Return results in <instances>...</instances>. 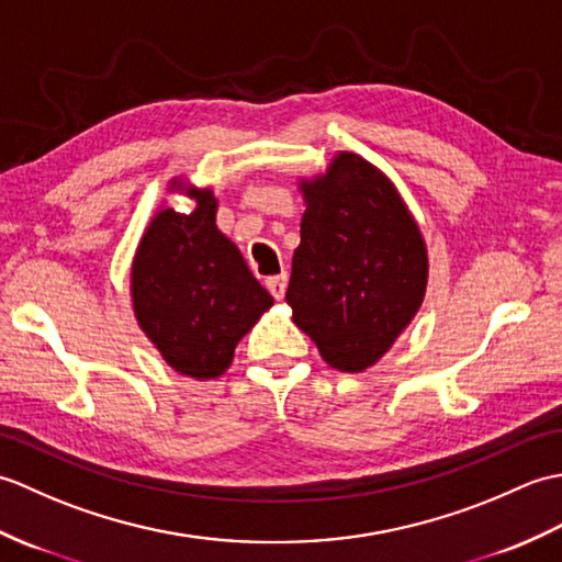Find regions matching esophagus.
I'll list each match as a JSON object with an SVG mask.
<instances>
[{
	"instance_id": "esophagus-1",
	"label": "esophagus",
	"mask_w": 562,
	"mask_h": 562,
	"mask_svg": "<svg viewBox=\"0 0 562 562\" xmlns=\"http://www.w3.org/2000/svg\"><path fill=\"white\" fill-rule=\"evenodd\" d=\"M266 288L270 290V294L274 300H282L284 290H288V272H280V274H272V278L266 280Z\"/></svg>"
}]
</instances>
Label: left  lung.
I'll use <instances>...</instances> for the list:
<instances>
[{
	"label": "left lung",
	"instance_id": "8db88e82",
	"mask_svg": "<svg viewBox=\"0 0 562 562\" xmlns=\"http://www.w3.org/2000/svg\"><path fill=\"white\" fill-rule=\"evenodd\" d=\"M302 190L288 304L330 367L362 372L423 304L425 241L393 183L357 154H338Z\"/></svg>",
	"mask_w": 562,
	"mask_h": 562
}]
</instances>
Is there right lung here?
<instances>
[{"label": "right lung", "instance_id": "right-lung-1", "mask_svg": "<svg viewBox=\"0 0 562 562\" xmlns=\"http://www.w3.org/2000/svg\"><path fill=\"white\" fill-rule=\"evenodd\" d=\"M190 214L161 210L133 262V302L142 330L176 372L214 379L272 296L217 224V200L195 190Z\"/></svg>", "mask_w": 562, "mask_h": 562}]
</instances>
